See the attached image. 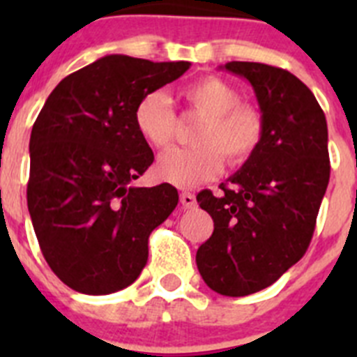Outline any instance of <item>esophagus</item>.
Returning a JSON list of instances; mask_svg holds the SVG:
<instances>
[{"instance_id":"esophagus-1","label":"esophagus","mask_w":357,"mask_h":357,"mask_svg":"<svg viewBox=\"0 0 357 357\" xmlns=\"http://www.w3.org/2000/svg\"><path fill=\"white\" fill-rule=\"evenodd\" d=\"M181 204L184 209H193V207L197 206V198H195V195H191V193H182Z\"/></svg>"}]
</instances>
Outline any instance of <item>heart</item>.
Returning a JSON list of instances; mask_svg holds the SVG:
<instances>
[{
	"label": "heart",
	"instance_id": "b5f03b06",
	"mask_svg": "<svg viewBox=\"0 0 357 357\" xmlns=\"http://www.w3.org/2000/svg\"><path fill=\"white\" fill-rule=\"evenodd\" d=\"M182 98L206 123L198 128L195 148H173L153 166L159 181L176 188H195L222 172L223 158L230 166L247 162L264 139V119L257 109L243 105L241 94L229 82L206 77L182 89ZM134 123L153 148H166L176 130V114L166 94L151 91L135 105Z\"/></svg>",
	"mask_w": 357,
	"mask_h": 357
}]
</instances>
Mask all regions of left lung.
Segmentation results:
<instances>
[{
  "mask_svg": "<svg viewBox=\"0 0 357 357\" xmlns=\"http://www.w3.org/2000/svg\"><path fill=\"white\" fill-rule=\"evenodd\" d=\"M220 69L248 80L264 119L255 155L222 184L200 191L214 232L197 252L213 291L245 296L268 288L302 259L329 184L327 121L314 94L286 69L227 62Z\"/></svg>",
  "mask_w": 357,
  "mask_h": 357,
  "instance_id": "left-lung-1",
  "label": "left lung"
}]
</instances>
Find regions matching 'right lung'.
Segmentation results:
<instances>
[{
	"instance_id": "add662e5",
	"label": "right lung",
	"mask_w": 357,
	"mask_h": 357,
	"mask_svg": "<svg viewBox=\"0 0 357 357\" xmlns=\"http://www.w3.org/2000/svg\"><path fill=\"white\" fill-rule=\"evenodd\" d=\"M189 66L102 56L66 77L37 116L28 211L44 259L75 291L109 295L130 286L148 261L151 230L178 204L172 184L134 185L153 162L134 110Z\"/></svg>"
}]
</instances>
